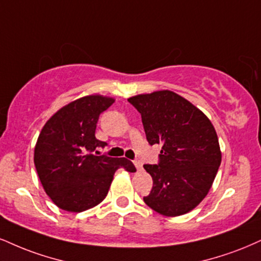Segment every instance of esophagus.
I'll use <instances>...</instances> for the list:
<instances>
[{"label":"esophagus","instance_id":"34e87169","mask_svg":"<svg viewBox=\"0 0 261 261\" xmlns=\"http://www.w3.org/2000/svg\"><path fill=\"white\" fill-rule=\"evenodd\" d=\"M134 165L136 166V169L137 170H142V162L141 161H134Z\"/></svg>","mask_w":261,"mask_h":261}]
</instances>
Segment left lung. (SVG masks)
<instances>
[{
	"label": "left lung",
	"instance_id": "left-lung-1",
	"mask_svg": "<svg viewBox=\"0 0 261 261\" xmlns=\"http://www.w3.org/2000/svg\"><path fill=\"white\" fill-rule=\"evenodd\" d=\"M141 113L149 144H162L159 164H144L153 188L144 203L164 216L187 214L205 198L221 163L212 121L190 100L169 90L127 98Z\"/></svg>",
	"mask_w": 261,
	"mask_h": 261
}]
</instances>
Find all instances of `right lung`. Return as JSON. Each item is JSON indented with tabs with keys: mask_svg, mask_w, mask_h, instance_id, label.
Instances as JSON below:
<instances>
[{
	"mask_svg": "<svg viewBox=\"0 0 261 261\" xmlns=\"http://www.w3.org/2000/svg\"><path fill=\"white\" fill-rule=\"evenodd\" d=\"M114 102L102 95L81 97L62 107L41 130L34 149L37 175L47 196L65 212L81 213L98 205L118 169L136 171L126 158L93 153L106 146L95 136L99 114Z\"/></svg>",
	"mask_w": 261,
	"mask_h": 261,
	"instance_id": "obj_1",
	"label": "right lung"
}]
</instances>
